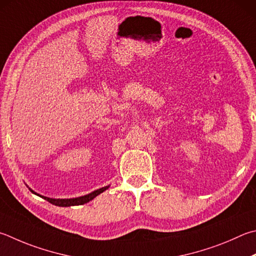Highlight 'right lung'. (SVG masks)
I'll list each match as a JSON object with an SVG mask.
<instances>
[{
    "mask_svg": "<svg viewBox=\"0 0 256 256\" xmlns=\"http://www.w3.org/2000/svg\"><path fill=\"white\" fill-rule=\"evenodd\" d=\"M108 188V187H103L100 189H97V190H95V192H92V194H86V196L72 198V199H52V198H48V197H44V196H40V197H42L44 199H46V200L49 202L50 204H52V205H56V206H60V207L78 206V205H84V204L92 200V199H94L97 196V194H100V192H105V190ZM31 192H32V190H31ZM32 192L36 194L34 192ZM38 196H39V194H38Z\"/></svg>",
    "mask_w": 256,
    "mask_h": 256,
    "instance_id": "obj_1",
    "label": "right lung"
}]
</instances>
